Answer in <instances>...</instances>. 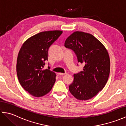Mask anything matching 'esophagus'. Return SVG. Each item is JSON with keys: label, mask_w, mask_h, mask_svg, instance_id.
I'll return each mask as SVG.
<instances>
[{"label": "esophagus", "mask_w": 126, "mask_h": 126, "mask_svg": "<svg viewBox=\"0 0 126 126\" xmlns=\"http://www.w3.org/2000/svg\"><path fill=\"white\" fill-rule=\"evenodd\" d=\"M66 73H58V75H60V76H63V75H66Z\"/></svg>", "instance_id": "1"}]
</instances>
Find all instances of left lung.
<instances>
[{
    "instance_id": "8db88e82",
    "label": "left lung",
    "mask_w": 126,
    "mask_h": 126,
    "mask_svg": "<svg viewBox=\"0 0 126 126\" xmlns=\"http://www.w3.org/2000/svg\"><path fill=\"white\" fill-rule=\"evenodd\" d=\"M64 46L73 50L78 62L84 65L83 70L74 74L69 91L79 100L93 98L105 86L110 73V59L106 47L92 34L81 31L68 37Z\"/></svg>"
}]
</instances>
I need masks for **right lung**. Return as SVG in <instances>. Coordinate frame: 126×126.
Wrapping results in <instances>:
<instances>
[{
  "instance_id": "right-lung-1",
  "label": "right lung",
  "mask_w": 126,
  "mask_h": 126,
  "mask_svg": "<svg viewBox=\"0 0 126 126\" xmlns=\"http://www.w3.org/2000/svg\"><path fill=\"white\" fill-rule=\"evenodd\" d=\"M63 32H41L24 43L19 52L17 74L20 85L35 97H41L51 90L56 81V74L50 68L44 70L47 61L48 51Z\"/></svg>"
}]
</instances>
